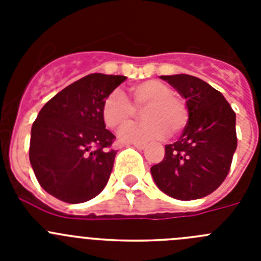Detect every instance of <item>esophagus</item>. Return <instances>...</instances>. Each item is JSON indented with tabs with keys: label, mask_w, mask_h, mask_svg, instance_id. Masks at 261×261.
I'll return each instance as SVG.
<instances>
[{
	"label": "esophagus",
	"mask_w": 261,
	"mask_h": 261,
	"mask_svg": "<svg viewBox=\"0 0 261 261\" xmlns=\"http://www.w3.org/2000/svg\"><path fill=\"white\" fill-rule=\"evenodd\" d=\"M132 145L138 150H144L145 147H146V144H144V142H133Z\"/></svg>",
	"instance_id": "34e87169"
}]
</instances>
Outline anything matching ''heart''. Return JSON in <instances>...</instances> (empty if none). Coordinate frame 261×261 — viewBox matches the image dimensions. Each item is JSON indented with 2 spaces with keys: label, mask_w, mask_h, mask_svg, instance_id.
<instances>
[{
  "label": "heart",
  "mask_w": 261,
  "mask_h": 261,
  "mask_svg": "<svg viewBox=\"0 0 261 261\" xmlns=\"http://www.w3.org/2000/svg\"><path fill=\"white\" fill-rule=\"evenodd\" d=\"M133 105L121 91L115 90L105 99L103 120L111 129H121L135 116V108L142 109L144 121L123 129L119 133L123 142H147L183 130L188 123L186 102L172 94L171 87L161 81H144L130 87Z\"/></svg>",
  "instance_id": "1"
}]
</instances>
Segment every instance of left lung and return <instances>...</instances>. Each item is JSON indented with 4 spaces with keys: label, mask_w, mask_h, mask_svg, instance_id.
<instances>
[{
    "label": "left lung",
    "mask_w": 261,
    "mask_h": 261,
    "mask_svg": "<svg viewBox=\"0 0 261 261\" xmlns=\"http://www.w3.org/2000/svg\"><path fill=\"white\" fill-rule=\"evenodd\" d=\"M188 108V123L165 158L150 168L159 190L177 200L211 195L227 176L237 150L235 112L225 96L205 81L188 74L161 75Z\"/></svg>",
    "instance_id": "8db88e82"
}]
</instances>
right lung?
<instances>
[{
    "instance_id": "1",
    "label": "right lung",
    "mask_w": 261,
    "mask_h": 261,
    "mask_svg": "<svg viewBox=\"0 0 261 261\" xmlns=\"http://www.w3.org/2000/svg\"><path fill=\"white\" fill-rule=\"evenodd\" d=\"M126 77L94 73L48 100L32 124L30 163L41 188L53 197L80 204L105 190L116 151L106 129L105 99Z\"/></svg>"
}]
</instances>
